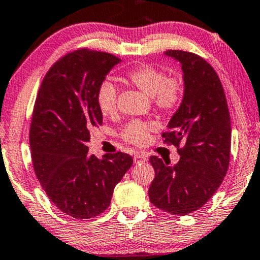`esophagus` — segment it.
<instances>
[{"mask_svg": "<svg viewBox=\"0 0 260 260\" xmlns=\"http://www.w3.org/2000/svg\"><path fill=\"white\" fill-rule=\"evenodd\" d=\"M134 161L135 164H140V162H146L147 161V155L145 153H136L135 156H134Z\"/></svg>", "mask_w": 260, "mask_h": 260, "instance_id": "1", "label": "esophagus"}]
</instances>
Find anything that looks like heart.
<instances>
[{"label": "heart", "mask_w": 260, "mask_h": 260, "mask_svg": "<svg viewBox=\"0 0 260 260\" xmlns=\"http://www.w3.org/2000/svg\"><path fill=\"white\" fill-rule=\"evenodd\" d=\"M126 78L137 89L152 98L153 104L161 111L174 110L183 96L184 84L181 77H166L165 73L156 67L137 66L126 73ZM117 99L118 88L114 83L111 81L101 83L96 94V101L102 114L112 115L117 110ZM152 129L150 124L131 121L125 126L123 139L134 145H145Z\"/></svg>", "instance_id": "b5f03b06"}]
</instances>
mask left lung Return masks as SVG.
Instances as JSON below:
<instances>
[{
    "mask_svg": "<svg viewBox=\"0 0 260 260\" xmlns=\"http://www.w3.org/2000/svg\"><path fill=\"white\" fill-rule=\"evenodd\" d=\"M164 56L181 65L184 91L178 110L162 134L177 146L178 162L150 156L155 177L149 200L160 210L185 216L203 207L222 184L228 171L232 124L222 83L213 67L193 53L166 50Z\"/></svg>",
    "mask_w": 260,
    "mask_h": 260,
    "instance_id": "1",
    "label": "left lung"
}]
</instances>
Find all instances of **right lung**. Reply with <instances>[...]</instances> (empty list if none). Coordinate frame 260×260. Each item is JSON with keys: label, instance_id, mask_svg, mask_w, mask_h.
Returning a JSON list of instances; mask_svg holds the SVG:
<instances>
[{"label": "right lung", "instance_id": "add662e5", "mask_svg": "<svg viewBox=\"0 0 260 260\" xmlns=\"http://www.w3.org/2000/svg\"><path fill=\"white\" fill-rule=\"evenodd\" d=\"M121 60L82 49L56 61L42 82L30 129L34 169L50 201L73 218L88 219L110 206L114 187L133 165L117 152L88 154L90 130L102 124L99 86Z\"/></svg>", "mask_w": 260, "mask_h": 260}]
</instances>
